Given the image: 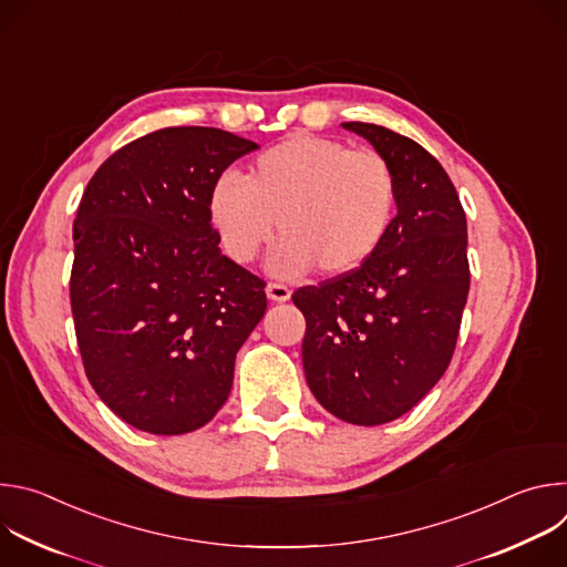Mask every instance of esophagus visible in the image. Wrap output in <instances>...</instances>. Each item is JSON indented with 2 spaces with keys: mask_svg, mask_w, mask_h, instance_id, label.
Masks as SVG:
<instances>
[{
  "mask_svg": "<svg viewBox=\"0 0 567 567\" xmlns=\"http://www.w3.org/2000/svg\"><path fill=\"white\" fill-rule=\"evenodd\" d=\"M267 296L274 302H287L291 298V291H289V287H285L280 282H269L267 285Z\"/></svg>",
  "mask_w": 567,
  "mask_h": 567,
  "instance_id": "34e87169",
  "label": "esophagus"
}]
</instances>
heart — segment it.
<instances>
[{"mask_svg": "<svg viewBox=\"0 0 567 567\" xmlns=\"http://www.w3.org/2000/svg\"><path fill=\"white\" fill-rule=\"evenodd\" d=\"M396 210V179L377 150L293 134L265 150L247 182L221 175L208 215L226 256L249 265L282 233L269 269L296 278L316 265L326 276L363 267L383 245Z\"/></svg>", "mask_w": 567, "mask_h": 567, "instance_id": "b5f03b06", "label": "heart"}]
</instances>
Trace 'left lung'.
I'll list each match as a JSON object with an SVG mask.
<instances>
[{
    "instance_id": "left-lung-1",
    "label": "left lung",
    "mask_w": 567,
    "mask_h": 567,
    "mask_svg": "<svg viewBox=\"0 0 567 567\" xmlns=\"http://www.w3.org/2000/svg\"><path fill=\"white\" fill-rule=\"evenodd\" d=\"M385 156L396 215L357 271L300 287L302 368L334 417L379 426L409 413L446 372L468 296L466 215L440 161L374 123H343Z\"/></svg>"
}]
</instances>
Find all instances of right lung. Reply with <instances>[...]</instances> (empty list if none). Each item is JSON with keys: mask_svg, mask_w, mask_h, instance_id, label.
Wrapping results in <instances>:
<instances>
[{"mask_svg": "<svg viewBox=\"0 0 567 567\" xmlns=\"http://www.w3.org/2000/svg\"><path fill=\"white\" fill-rule=\"evenodd\" d=\"M256 147L217 127L156 130L116 150L80 199L69 285L80 357L138 431L208 424L265 316V280L221 256L208 215L213 184Z\"/></svg>", "mask_w": 567, "mask_h": 567, "instance_id": "right-lung-1", "label": "right lung"}]
</instances>
